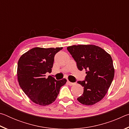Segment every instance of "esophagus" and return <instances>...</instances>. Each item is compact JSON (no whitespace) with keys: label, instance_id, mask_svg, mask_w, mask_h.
Instances as JSON below:
<instances>
[{"label":"esophagus","instance_id":"esophagus-1","mask_svg":"<svg viewBox=\"0 0 129 129\" xmlns=\"http://www.w3.org/2000/svg\"><path fill=\"white\" fill-rule=\"evenodd\" d=\"M67 83H68V85H70V86L73 85H74V84H75V83L71 82H70V81H67Z\"/></svg>","mask_w":129,"mask_h":129}]
</instances>
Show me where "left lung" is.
Here are the masks:
<instances>
[{"label":"left lung","mask_w":129,"mask_h":129,"mask_svg":"<svg viewBox=\"0 0 129 129\" xmlns=\"http://www.w3.org/2000/svg\"><path fill=\"white\" fill-rule=\"evenodd\" d=\"M67 49L78 70L86 71L85 80L77 82L84 87V93L77 100L85 105H94L105 96L113 81L114 68L112 57L95 45H74Z\"/></svg>","instance_id":"8db88e82"}]
</instances>
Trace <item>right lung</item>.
<instances>
[{
    "label": "right lung",
    "instance_id": "right-lung-1",
    "mask_svg": "<svg viewBox=\"0 0 129 129\" xmlns=\"http://www.w3.org/2000/svg\"><path fill=\"white\" fill-rule=\"evenodd\" d=\"M62 49V47H35L19 58L17 69L19 85L34 103L41 106L53 103L60 88L66 83L65 78L56 80L51 76L45 77V73L52 72L54 55Z\"/></svg>",
    "mask_w": 129,
    "mask_h": 129
}]
</instances>
